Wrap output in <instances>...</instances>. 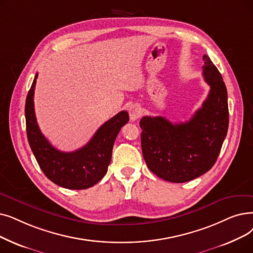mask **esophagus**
Returning a JSON list of instances; mask_svg holds the SVG:
<instances>
[{"mask_svg":"<svg viewBox=\"0 0 253 253\" xmlns=\"http://www.w3.org/2000/svg\"><path fill=\"white\" fill-rule=\"evenodd\" d=\"M128 112H129V116H130V120L131 121H135L138 118H140V116L142 115V109L141 106L137 103L134 104H131L128 108Z\"/></svg>","mask_w":253,"mask_h":253,"instance_id":"1","label":"esophagus"}]
</instances>
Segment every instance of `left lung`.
<instances>
[{
  "label": "left lung",
  "mask_w": 253,
  "mask_h": 253,
  "mask_svg": "<svg viewBox=\"0 0 253 253\" xmlns=\"http://www.w3.org/2000/svg\"><path fill=\"white\" fill-rule=\"evenodd\" d=\"M203 76L210 92L201 108L184 123L163 117L140 120L141 150L149 169L172 183L191 181L210 170L228 128L227 91L220 72L204 54Z\"/></svg>",
  "instance_id": "obj_1"
}]
</instances>
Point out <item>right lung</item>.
<instances>
[{
	"label": "right lung",
	"instance_id": "1",
	"mask_svg": "<svg viewBox=\"0 0 253 253\" xmlns=\"http://www.w3.org/2000/svg\"><path fill=\"white\" fill-rule=\"evenodd\" d=\"M38 73L35 75L26 99L27 135L31 150L46 177L67 189H87L99 182L112 160L116 137L128 121L125 111L120 112L96 131L83 148L73 152H61L50 145L41 133L34 109V91Z\"/></svg>",
	"mask_w": 253,
	"mask_h": 253
}]
</instances>
